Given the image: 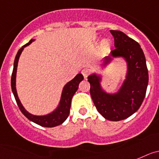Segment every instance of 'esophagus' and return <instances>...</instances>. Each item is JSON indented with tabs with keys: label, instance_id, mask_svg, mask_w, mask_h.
<instances>
[{
	"label": "esophagus",
	"instance_id": "34e87169",
	"mask_svg": "<svg viewBox=\"0 0 159 159\" xmlns=\"http://www.w3.org/2000/svg\"><path fill=\"white\" fill-rule=\"evenodd\" d=\"M81 74H83L85 79H86L88 77V75H89V70H88V69H83V70H81Z\"/></svg>",
	"mask_w": 159,
	"mask_h": 159
}]
</instances>
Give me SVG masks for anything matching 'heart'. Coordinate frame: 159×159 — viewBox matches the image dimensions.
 Listing matches in <instances>:
<instances>
[{"mask_svg":"<svg viewBox=\"0 0 159 159\" xmlns=\"http://www.w3.org/2000/svg\"><path fill=\"white\" fill-rule=\"evenodd\" d=\"M102 46L103 48H105L106 49H108L110 47V42L108 41V40H105L102 42Z\"/></svg>","mask_w":159,"mask_h":159,"instance_id":"1","label":"heart"}]
</instances>
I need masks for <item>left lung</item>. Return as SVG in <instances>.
<instances>
[{
    "mask_svg": "<svg viewBox=\"0 0 159 159\" xmlns=\"http://www.w3.org/2000/svg\"><path fill=\"white\" fill-rule=\"evenodd\" d=\"M116 49L106 57L101 70H105L115 58H121L126 64L125 79L118 90L110 93L103 89L102 76L93 72L88 76L90 95L97 110L110 121H121L129 118L139 109L146 96L149 76L146 57L140 45L119 30H110Z\"/></svg>",
    "mask_w": 159,
    "mask_h": 159,
    "instance_id": "1",
    "label": "left lung"
}]
</instances>
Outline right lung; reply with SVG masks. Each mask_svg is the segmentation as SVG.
I'll list each match as a JSON object with an SVG mask.
<instances>
[{
    "label": "right lung",
    "instance_id": "1",
    "mask_svg": "<svg viewBox=\"0 0 159 159\" xmlns=\"http://www.w3.org/2000/svg\"><path fill=\"white\" fill-rule=\"evenodd\" d=\"M36 39L30 40L28 43L23 45L16 53L14 60V64H13V74H12V78H11V87H12V91H13V93L14 95V98L16 99V102L17 103L19 109L26 118L31 121H33V122H34V123L41 125V126H44V127H54L57 125L62 124L68 118L69 114H70V106H71L72 98L74 95V93H76V91L78 90L79 83L84 79V78L82 74H78L71 81L67 82L64 85L62 91H61V98L60 101H59L58 105L52 112L45 114V115H34V114H30V112H28L20 102L18 95H17V92H16V70H17L19 58H20L22 51L24 50L25 47L30 45Z\"/></svg>",
    "mask_w": 159,
    "mask_h": 159
}]
</instances>
